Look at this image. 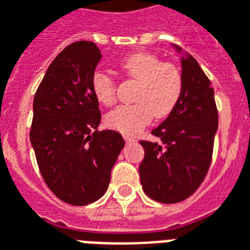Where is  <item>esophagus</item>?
I'll return each instance as SVG.
<instances>
[{"label":"esophagus","mask_w":250,"mask_h":250,"mask_svg":"<svg viewBox=\"0 0 250 250\" xmlns=\"http://www.w3.org/2000/svg\"><path fill=\"white\" fill-rule=\"evenodd\" d=\"M124 139H125L126 142H134L135 141V138H133L130 135H124Z\"/></svg>","instance_id":"esophagus-1"}]
</instances>
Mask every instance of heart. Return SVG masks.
Here are the masks:
<instances>
[{
  "label": "heart",
  "mask_w": 250,
  "mask_h": 250,
  "mask_svg": "<svg viewBox=\"0 0 250 250\" xmlns=\"http://www.w3.org/2000/svg\"><path fill=\"white\" fill-rule=\"evenodd\" d=\"M120 69L129 78L138 82L135 102L121 105L107 115L108 126L124 134H135L156 119L167 117L183 92V75L175 63L162 62L159 57L146 52L126 56L120 62ZM95 98L104 105L115 103L116 87L111 75L96 71L91 79Z\"/></svg>",
  "instance_id": "1"
}]
</instances>
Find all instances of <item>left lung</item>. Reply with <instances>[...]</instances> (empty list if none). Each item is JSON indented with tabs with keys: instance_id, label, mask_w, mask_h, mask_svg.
Instances as JSON below:
<instances>
[{
	"instance_id": "8db88e82",
	"label": "left lung",
	"mask_w": 250,
	"mask_h": 250,
	"mask_svg": "<svg viewBox=\"0 0 250 250\" xmlns=\"http://www.w3.org/2000/svg\"><path fill=\"white\" fill-rule=\"evenodd\" d=\"M172 46L181 56L183 92L173 111L151 131L158 141H141L143 191L162 204H177L197 190L211 163L218 130L211 82L194 57Z\"/></svg>"
}]
</instances>
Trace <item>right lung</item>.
<instances>
[{
	"label": "right lung",
	"instance_id": "obj_1",
	"mask_svg": "<svg viewBox=\"0 0 250 250\" xmlns=\"http://www.w3.org/2000/svg\"><path fill=\"white\" fill-rule=\"evenodd\" d=\"M100 59L95 42L67 45L49 65L34 98L30 139L39 169L48 188L74 206L103 197L125 146L119 131L96 130L102 115L91 79Z\"/></svg>",
	"mask_w": 250,
	"mask_h": 250
}]
</instances>
